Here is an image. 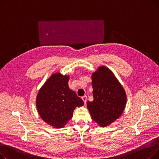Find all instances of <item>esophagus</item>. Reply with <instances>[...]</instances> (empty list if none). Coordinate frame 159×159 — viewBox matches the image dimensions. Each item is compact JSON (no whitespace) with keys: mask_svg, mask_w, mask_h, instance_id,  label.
<instances>
[{"mask_svg":"<svg viewBox=\"0 0 159 159\" xmlns=\"http://www.w3.org/2000/svg\"><path fill=\"white\" fill-rule=\"evenodd\" d=\"M82 101H84V104H86V101H87V97H86V96H84V97H82Z\"/></svg>","mask_w":159,"mask_h":159,"instance_id":"1","label":"esophagus"}]
</instances>
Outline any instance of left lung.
Wrapping results in <instances>:
<instances>
[{
  "mask_svg": "<svg viewBox=\"0 0 159 159\" xmlns=\"http://www.w3.org/2000/svg\"><path fill=\"white\" fill-rule=\"evenodd\" d=\"M91 80L93 101H88V110L99 126L107 127L122 115L127 102L126 91L105 66H100L92 73Z\"/></svg>",
  "mask_w": 159,
  "mask_h": 159,
  "instance_id": "obj_1",
  "label": "left lung"
}]
</instances>
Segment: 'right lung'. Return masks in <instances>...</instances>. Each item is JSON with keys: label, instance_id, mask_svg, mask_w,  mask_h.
<instances>
[{"label": "right lung", "instance_id": "1", "mask_svg": "<svg viewBox=\"0 0 159 159\" xmlns=\"http://www.w3.org/2000/svg\"><path fill=\"white\" fill-rule=\"evenodd\" d=\"M70 75L53 73L38 91L37 111L45 122L55 128H62L72 118L75 107L84 105L82 100L70 89Z\"/></svg>", "mask_w": 159, "mask_h": 159}]
</instances>
